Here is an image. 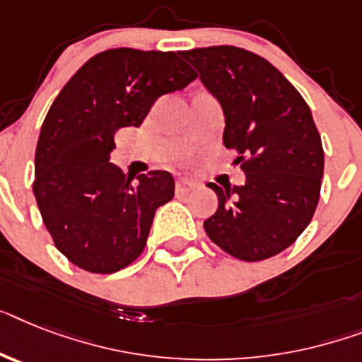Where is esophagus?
Wrapping results in <instances>:
<instances>
[{"instance_id":"obj_1","label":"esophagus","mask_w":362,"mask_h":362,"mask_svg":"<svg viewBox=\"0 0 362 362\" xmlns=\"http://www.w3.org/2000/svg\"><path fill=\"white\" fill-rule=\"evenodd\" d=\"M196 188V183H194L192 179H187V177H181L177 179V183H175V192L177 194H187L190 190Z\"/></svg>"}]
</instances>
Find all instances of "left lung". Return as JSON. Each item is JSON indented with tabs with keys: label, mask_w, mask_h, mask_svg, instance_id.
<instances>
[{
	"label": "left lung",
	"mask_w": 362,
	"mask_h": 362,
	"mask_svg": "<svg viewBox=\"0 0 362 362\" xmlns=\"http://www.w3.org/2000/svg\"><path fill=\"white\" fill-rule=\"evenodd\" d=\"M183 57L222 105L223 146L238 153L242 187H218L209 238L240 261H264L294 244L320 199L324 149L309 105L281 71L242 47L213 46Z\"/></svg>",
	"instance_id": "obj_1"
}]
</instances>
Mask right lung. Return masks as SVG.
Listing matches in <instances>:
<instances>
[{"label":"right lung","mask_w":362,"mask_h":362,"mask_svg":"<svg viewBox=\"0 0 362 362\" xmlns=\"http://www.w3.org/2000/svg\"><path fill=\"white\" fill-rule=\"evenodd\" d=\"M196 71L174 52L116 47L94 55L55 98L42 124L35 183L57 250L92 274H112L144 252L155 211L174 198V177L151 170L125 177L109 163L115 133L139 127L163 94Z\"/></svg>","instance_id":"obj_1"}]
</instances>
